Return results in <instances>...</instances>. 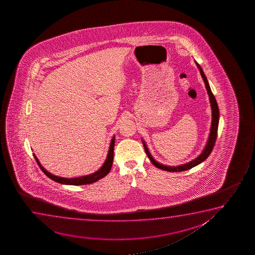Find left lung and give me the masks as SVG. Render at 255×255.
<instances>
[{
    "label": "left lung",
    "mask_w": 255,
    "mask_h": 255,
    "mask_svg": "<svg viewBox=\"0 0 255 255\" xmlns=\"http://www.w3.org/2000/svg\"><path fill=\"white\" fill-rule=\"evenodd\" d=\"M196 65L199 68V72L202 77L203 81L205 82V85H206V91L209 96V101L211 104V109H212V124H211V129H210L209 136H208V139L206 141V146L203 149L202 152L199 154L198 157L190 161L186 164H181V165H177V166H170V165H165V164H160L157 161L155 160L151 154H150V150L147 147L146 143L144 142V140L142 139L143 142V147L144 150L146 152V155L149 157L150 162L158 169L164 170L166 171H172V172H176V171H187L189 169H192V167H195L198 164H201L203 161L206 160L207 157H209L210 154L213 150V146L215 144V141L217 138V132H218V126H219V121H220V111H219V107H218V104H217L216 99L213 96V92L211 91L210 88L209 83L207 81L206 75L203 71L202 68L199 66V63L195 62Z\"/></svg>",
    "instance_id": "8db88e82"
}]
</instances>
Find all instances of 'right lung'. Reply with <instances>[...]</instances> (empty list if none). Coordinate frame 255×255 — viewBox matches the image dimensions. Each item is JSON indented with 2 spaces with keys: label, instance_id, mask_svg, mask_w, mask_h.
Instances as JSON below:
<instances>
[{
  "label": "right lung",
  "instance_id": "obj_1",
  "mask_svg": "<svg viewBox=\"0 0 255 255\" xmlns=\"http://www.w3.org/2000/svg\"><path fill=\"white\" fill-rule=\"evenodd\" d=\"M114 145H115V136H113V137L112 138V141L110 143V147H109L107 157H106V159H105L101 167L99 168L98 171H95V172L91 173V174L80 176V177H77V178H63V177H59V176H56V175L50 173L49 171L44 169L43 166H42V164L39 162L38 158L36 157L35 154L33 153V155H34L35 161L38 164L39 167L41 168V170L44 172V174L46 176H48L50 179H52L54 181L60 183V184H63V185H90V184H93L95 182H97L99 179L104 178L111 171L112 164H113V157H114Z\"/></svg>",
  "mask_w": 255,
  "mask_h": 255
}]
</instances>
